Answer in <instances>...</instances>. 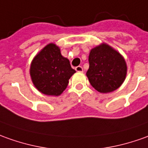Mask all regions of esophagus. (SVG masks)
Here are the masks:
<instances>
[{"label": "esophagus", "mask_w": 148, "mask_h": 148, "mask_svg": "<svg viewBox=\"0 0 148 148\" xmlns=\"http://www.w3.org/2000/svg\"><path fill=\"white\" fill-rule=\"evenodd\" d=\"M76 71L78 72H83V68L81 67V66H77L76 68Z\"/></svg>", "instance_id": "esophagus-1"}]
</instances>
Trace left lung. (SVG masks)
<instances>
[{
  "mask_svg": "<svg viewBox=\"0 0 148 148\" xmlns=\"http://www.w3.org/2000/svg\"><path fill=\"white\" fill-rule=\"evenodd\" d=\"M88 62L86 76L99 92L115 91L126 79L127 65L124 57L107 43L102 42L91 49Z\"/></svg>",
  "mask_w": 148,
  "mask_h": 148,
  "instance_id": "left-lung-1",
  "label": "left lung"
}]
</instances>
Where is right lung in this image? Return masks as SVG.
<instances>
[{
    "label": "right lung",
    "mask_w": 148,
    "mask_h": 148,
    "mask_svg": "<svg viewBox=\"0 0 148 148\" xmlns=\"http://www.w3.org/2000/svg\"><path fill=\"white\" fill-rule=\"evenodd\" d=\"M76 72L60 49L51 42L45 46L31 61L29 75L34 87L47 96H60L66 89L69 79Z\"/></svg>",
    "instance_id": "add662e5"
}]
</instances>
